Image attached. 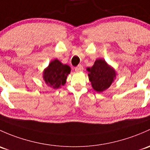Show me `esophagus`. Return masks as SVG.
<instances>
[{
	"label": "esophagus",
	"instance_id": "obj_1",
	"mask_svg": "<svg viewBox=\"0 0 150 150\" xmlns=\"http://www.w3.org/2000/svg\"><path fill=\"white\" fill-rule=\"evenodd\" d=\"M75 70L76 71V72H80V71H83V65H81V64L78 65L76 67H75Z\"/></svg>",
	"mask_w": 150,
	"mask_h": 150
}]
</instances>
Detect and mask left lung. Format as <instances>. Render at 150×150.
Wrapping results in <instances>:
<instances>
[{"label":"left lung","instance_id":"obj_1","mask_svg":"<svg viewBox=\"0 0 150 150\" xmlns=\"http://www.w3.org/2000/svg\"><path fill=\"white\" fill-rule=\"evenodd\" d=\"M87 70L93 88L99 93L109 88L116 77L114 70L102 59H96L93 66Z\"/></svg>","mask_w":150,"mask_h":150}]
</instances>
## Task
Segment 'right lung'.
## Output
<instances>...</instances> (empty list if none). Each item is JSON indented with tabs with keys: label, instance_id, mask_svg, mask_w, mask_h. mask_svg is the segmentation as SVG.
<instances>
[{
	"label": "right lung",
	"instance_id": "obj_1",
	"mask_svg": "<svg viewBox=\"0 0 150 150\" xmlns=\"http://www.w3.org/2000/svg\"><path fill=\"white\" fill-rule=\"evenodd\" d=\"M70 72V67L63 64L58 59L52 61L48 67L44 71V79L47 84L54 89L64 85L66 79Z\"/></svg>",
	"mask_w": 150,
	"mask_h": 150
}]
</instances>
